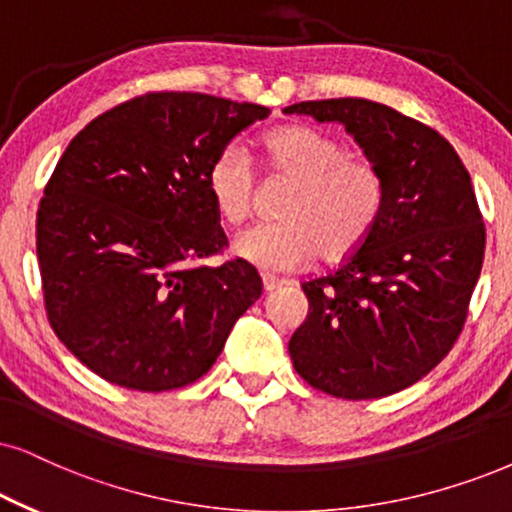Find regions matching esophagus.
Segmentation results:
<instances>
[{
	"mask_svg": "<svg viewBox=\"0 0 512 512\" xmlns=\"http://www.w3.org/2000/svg\"><path fill=\"white\" fill-rule=\"evenodd\" d=\"M283 286H288V281H281V278L269 276V274L262 276V288H264V293H274V290L283 288Z\"/></svg>",
	"mask_w": 512,
	"mask_h": 512,
	"instance_id": "esophagus-1",
	"label": "esophagus"
}]
</instances>
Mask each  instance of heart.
Wrapping results in <instances>:
<instances>
[{
    "label": "heart",
    "instance_id": "obj_1",
    "mask_svg": "<svg viewBox=\"0 0 512 512\" xmlns=\"http://www.w3.org/2000/svg\"><path fill=\"white\" fill-rule=\"evenodd\" d=\"M269 163L297 181L281 208L283 222L257 224L234 238L238 260L264 271H293L316 255L335 262L366 241L383 210L378 167L314 127L288 125L262 139ZM252 170L241 146L229 144L208 170V193L217 215L241 224L252 212Z\"/></svg>",
    "mask_w": 512,
    "mask_h": 512
}]
</instances>
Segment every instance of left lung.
Returning a JSON list of instances; mask_svg holds the SVG:
<instances>
[{
	"label": "left lung",
	"mask_w": 512,
	"mask_h": 512,
	"mask_svg": "<svg viewBox=\"0 0 512 512\" xmlns=\"http://www.w3.org/2000/svg\"><path fill=\"white\" fill-rule=\"evenodd\" d=\"M338 122L378 167L385 200L357 252L302 283L307 319L288 342L295 371L342 399L418 383L461 333L484 260V224L454 146L423 122L368 99L283 108Z\"/></svg>",
	"instance_id": "1"
}]
</instances>
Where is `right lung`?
<instances>
[{
  "label": "right lung",
  "mask_w": 512,
  "mask_h": 512,
  "mask_svg": "<svg viewBox=\"0 0 512 512\" xmlns=\"http://www.w3.org/2000/svg\"><path fill=\"white\" fill-rule=\"evenodd\" d=\"M271 111L198 92H155L70 141L37 210L51 328L84 366L139 392L191 385L262 295L248 262L200 264L226 245L212 160Z\"/></svg>",
  "instance_id": "add662e5"
}]
</instances>
